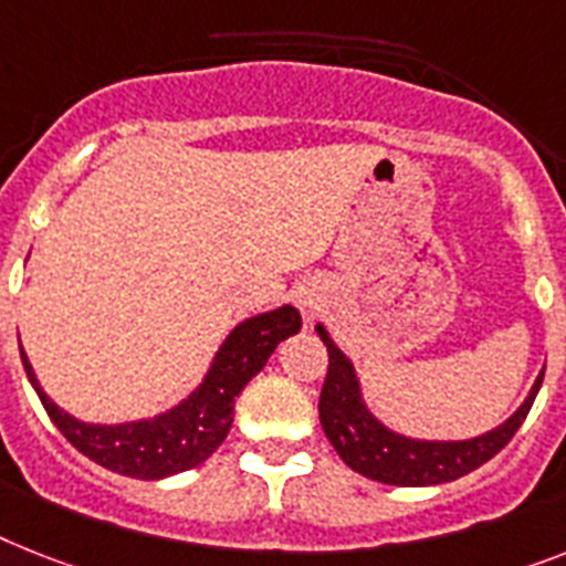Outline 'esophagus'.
Listing matches in <instances>:
<instances>
[{
    "label": "esophagus",
    "instance_id": "obj_1",
    "mask_svg": "<svg viewBox=\"0 0 566 566\" xmlns=\"http://www.w3.org/2000/svg\"><path fill=\"white\" fill-rule=\"evenodd\" d=\"M301 310L310 312V315L317 310V303H315V297H312V294H303V297H301Z\"/></svg>",
    "mask_w": 566,
    "mask_h": 566
}]
</instances>
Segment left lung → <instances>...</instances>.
I'll list each match as a JSON object with an SVG mask.
<instances>
[{
	"instance_id": "obj_1",
	"label": "left lung",
	"mask_w": 566,
	"mask_h": 566,
	"mask_svg": "<svg viewBox=\"0 0 566 566\" xmlns=\"http://www.w3.org/2000/svg\"><path fill=\"white\" fill-rule=\"evenodd\" d=\"M315 333L321 335L326 353H329V370H326L324 390L317 401L326 440L333 442V448L349 469L387 485L451 483V480L465 478L469 471L480 469L515 437V431L530 413L532 401L538 396L541 381H544V373H541L524 405L506 422L480 433V437L413 440V437L390 431L387 424L373 417L370 408L364 405L361 381H358L353 361L335 347V340L329 338L324 326L317 324Z\"/></svg>"
}]
</instances>
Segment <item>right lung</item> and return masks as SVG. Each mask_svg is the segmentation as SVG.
Returning <instances> with one entry per match:
<instances>
[{
	"mask_svg": "<svg viewBox=\"0 0 566 566\" xmlns=\"http://www.w3.org/2000/svg\"><path fill=\"white\" fill-rule=\"evenodd\" d=\"M297 329H301V312L294 306H280L263 315L245 317L222 340L202 385L188 399H181L176 408L153 419L120 424H92L65 413L40 387L25 349H20V356L28 381L34 385L45 413L81 454L104 469L118 471L124 478L161 480L196 469L222 446L233 422V399L263 370L280 340H286Z\"/></svg>",
	"mask_w": 566,
	"mask_h": 566,
	"instance_id": "add662e5",
	"label": "right lung"
}]
</instances>
